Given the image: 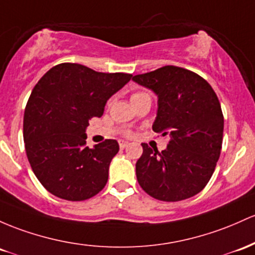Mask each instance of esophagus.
Returning a JSON list of instances; mask_svg holds the SVG:
<instances>
[{"instance_id":"1","label":"esophagus","mask_w":255,"mask_h":255,"mask_svg":"<svg viewBox=\"0 0 255 255\" xmlns=\"http://www.w3.org/2000/svg\"><path fill=\"white\" fill-rule=\"evenodd\" d=\"M128 145H129V142L128 141H120V147H121V149H125V147H127Z\"/></svg>"}]
</instances>
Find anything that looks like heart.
Here are the masks:
<instances>
[{
  "label": "heart",
  "instance_id": "1",
  "mask_svg": "<svg viewBox=\"0 0 255 255\" xmlns=\"http://www.w3.org/2000/svg\"><path fill=\"white\" fill-rule=\"evenodd\" d=\"M144 96H147V94L146 93H134L130 99H134V98H139V97H144Z\"/></svg>",
  "mask_w": 255,
  "mask_h": 255
}]
</instances>
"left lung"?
I'll list each match as a JSON object with an SVG mask.
<instances>
[{"label":"left lung","mask_w":255,"mask_h":255,"mask_svg":"<svg viewBox=\"0 0 255 255\" xmlns=\"http://www.w3.org/2000/svg\"><path fill=\"white\" fill-rule=\"evenodd\" d=\"M132 80L157 96L153 132L169 138L167 149L142 142L136 161L139 185L151 197L177 202L202 191L223 144L224 117L211 85L190 70L167 65Z\"/></svg>","instance_id":"8db88e82"}]
</instances>
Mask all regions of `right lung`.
Wrapping results in <instances>:
<instances>
[{"mask_svg":"<svg viewBox=\"0 0 255 255\" xmlns=\"http://www.w3.org/2000/svg\"><path fill=\"white\" fill-rule=\"evenodd\" d=\"M130 78L129 74H104L63 63L32 89L24 114L25 150L36 178L50 194L85 201L104 189L119 142L108 139L89 149L86 129Z\"/></svg>","mask_w":255,"mask_h":255,"instance_id":"right-lung-1","label":"right lung"}]
</instances>
